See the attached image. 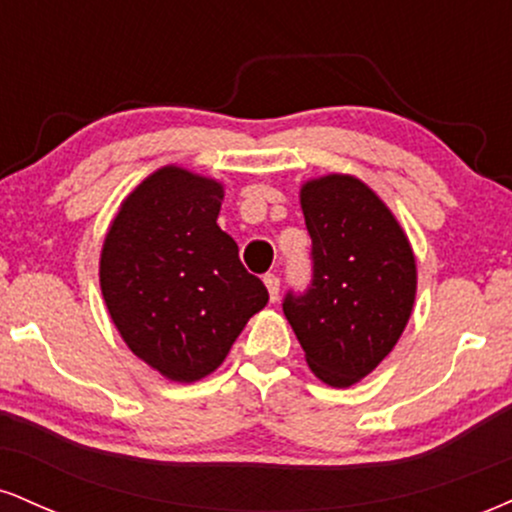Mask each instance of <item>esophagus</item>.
Here are the masks:
<instances>
[{
  "mask_svg": "<svg viewBox=\"0 0 512 512\" xmlns=\"http://www.w3.org/2000/svg\"><path fill=\"white\" fill-rule=\"evenodd\" d=\"M264 286L269 291V301H276L279 298V276L276 274H264Z\"/></svg>",
  "mask_w": 512,
  "mask_h": 512,
  "instance_id": "esophagus-1",
  "label": "esophagus"
}]
</instances>
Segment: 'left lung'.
<instances>
[{"instance_id": "obj_1", "label": "left lung", "mask_w": 512, "mask_h": 512, "mask_svg": "<svg viewBox=\"0 0 512 512\" xmlns=\"http://www.w3.org/2000/svg\"><path fill=\"white\" fill-rule=\"evenodd\" d=\"M313 240L308 291L284 298L305 361L322 383L351 387L395 349L416 298V260L385 202L354 175L301 187Z\"/></svg>"}]
</instances>
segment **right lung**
<instances>
[{"instance_id": "1", "label": "right lung", "mask_w": 512, "mask_h": 512, "mask_svg": "<svg viewBox=\"0 0 512 512\" xmlns=\"http://www.w3.org/2000/svg\"><path fill=\"white\" fill-rule=\"evenodd\" d=\"M221 182L163 166L129 192L101 250V291L134 356L175 383L214 373L269 293L219 228Z\"/></svg>"}]
</instances>
